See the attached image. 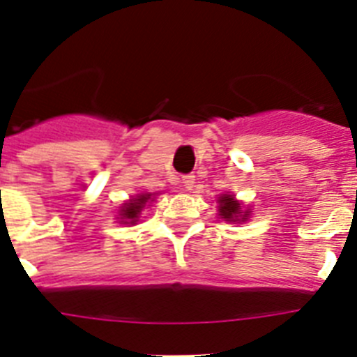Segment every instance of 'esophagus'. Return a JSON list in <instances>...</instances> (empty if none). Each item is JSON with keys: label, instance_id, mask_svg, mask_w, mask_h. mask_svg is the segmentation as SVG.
<instances>
[{"label": "esophagus", "instance_id": "1", "mask_svg": "<svg viewBox=\"0 0 357 357\" xmlns=\"http://www.w3.org/2000/svg\"><path fill=\"white\" fill-rule=\"evenodd\" d=\"M193 184H195V175L182 176V185H184V189L191 191V189H193Z\"/></svg>", "mask_w": 357, "mask_h": 357}]
</instances>
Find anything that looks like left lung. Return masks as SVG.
I'll list each match as a JSON object with an SVG mask.
<instances>
[{
	"label": "left lung",
	"mask_w": 357,
	"mask_h": 357,
	"mask_svg": "<svg viewBox=\"0 0 357 357\" xmlns=\"http://www.w3.org/2000/svg\"><path fill=\"white\" fill-rule=\"evenodd\" d=\"M218 204H220V216L225 222L245 223L248 220L250 211H243V204L236 200L234 195H222V197L218 198Z\"/></svg>",
	"instance_id": "obj_1"
}]
</instances>
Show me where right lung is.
Here are the masks:
<instances>
[{
    "instance_id": "right-lung-1",
    "label": "right lung",
    "mask_w": 357,
    "mask_h": 357,
    "mask_svg": "<svg viewBox=\"0 0 357 357\" xmlns=\"http://www.w3.org/2000/svg\"><path fill=\"white\" fill-rule=\"evenodd\" d=\"M150 198L151 193H141L130 198L127 204H123V209L119 211V220H121L123 225H135V222H139L141 211Z\"/></svg>"
}]
</instances>
